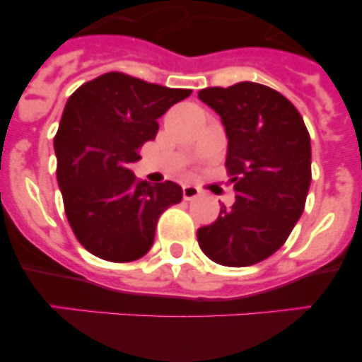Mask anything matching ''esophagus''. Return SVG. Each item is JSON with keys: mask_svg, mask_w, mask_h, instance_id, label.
I'll return each mask as SVG.
<instances>
[{"mask_svg": "<svg viewBox=\"0 0 362 362\" xmlns=\"http://www.w3.org/2000/svg\"><path fill=\"white\" fill-rule=\"evenodd\" d=\"M199 195H201V190H199L197 187H192V185H187V187H183L185 201H194V199H197Z\"/></svg>", "mask_w": 362, "mask_h": 362, "instance_id": "1", "label": "esophagus"}]
</instances>
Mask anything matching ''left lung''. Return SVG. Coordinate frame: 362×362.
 <instances>
[{
    "label": "left lung",
    "mask_w": 362,
    "mask_h": 362,
    "mask_svg": "<svg viewBox=\"0 0 362 362\" xmlns=\"http://www.w3.org/2000/svg\"><path fill=\"white\" fill-rule=\"evenodd\" d=\"M227 135V174L236 201L197 230L202 252L223 267H250L282 247L304 211L311 139L298 110L277 90L242 81L199 92Z\"/></svg>",
    "instance_id": "1"
}]
</instances>
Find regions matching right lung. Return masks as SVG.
<instances>
[{"label":"right lung","mask_w":362,"mask_h":362,"mask_svg":"<svg viewBox=\"0 0 362 362\" xmlns=\"http://www.w3.org/2000/svg\"><path fill=\"white\" fill-rule=\"evenodd\" d=\"M192 90L106 72L69 98L54 136L57 179L76 238L101 259L149 252L158 218L183 199L177 183H139L132 165L154 140L158 119Z\"/></svg>","instance_id":"add662e5"}]
</instances>
